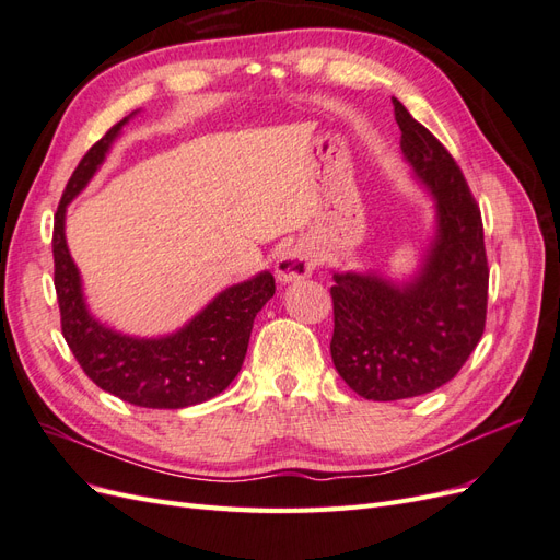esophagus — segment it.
Here are the masks:
<instances>
[{
	"label": "esophagus",
	"instance_id": "34e87169",
	"mask_svg": "<svg viewBox=\"0 0 560 560\" xmlns=\"http://www.w3.org/2000/svg\"><path fill=\"white\" fill-rule=\"evenodd\" d=\"M315 270V257L313 252L306 247V245H292L287 247L280 259L276 264V278L287 284V282H296V280H303L308 278Z\"/></svg>",
	"mask_w": 560,
	"mask_h": 560
}]
</instances>
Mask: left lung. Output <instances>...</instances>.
I'll use <instances>...</instances> for the list:
<instances>
[{"mask_svg": "<svg viewBox=\"0 0 560 560\" xmlns=\"http://www.w3.org/2000/svg\"><path fill=\"white\" fill-rule=\"evenodd\" d=\"M404 159L436 198V235L413 280L334 273L331 360L364 399L428 395L463 369L486 327L481 210L448 149L393 97Z\"/></svg>", "mask_w": 560, "mask_h": 560, "instance_id": "8db88e82", "label": "left lung"}]
</instances>
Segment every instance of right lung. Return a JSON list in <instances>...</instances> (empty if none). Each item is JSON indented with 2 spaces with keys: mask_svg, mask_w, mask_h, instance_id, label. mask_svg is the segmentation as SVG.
Returning a JSON list of instances; mask_svg holds the SVG:
<instances>
[{
  "mask_svg": "<svg viewBox=\"0 0 560 560\" xmlns=\"http://www.w3.org/2000/svg\"><path fill=\"white\" fill-rule=\"evenodd\" d=\"M126 121L128 118L112 126L105 138L86 151L60 198L54 222L60 327L83 374L105 393L144 409H184L224 393L238 376L254 317L276 294V280L264 270L257 278L229 287L171 336L132 338L100 325L83 301L79 270L65 243V210L91 182Z\"/></svg>",
  "mask_w": 560,
  "mask_h": 560,
  "instance_id": "add662e5",
  "label": "right lung"
}]
</instances>
